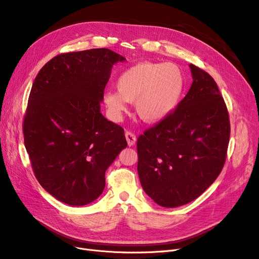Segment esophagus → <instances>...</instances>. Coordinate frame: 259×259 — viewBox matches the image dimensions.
<instances>
[{
    "label": "esophagus",
    "mask_w": 259,
    "mask_h": 259,
    "mask_svg": "<svg viewBox=\"0 0 259 259\" xmlns=\"http://www.w3.org/2000/svg\"><path fill=\"white\" fill-rule=\"evenodd\" d=\"M125 138H126L127 145L130 147L135 145V143H136V136H135V134H133L132 132H126V133H125Z\"/></svg>",
    "instance_id": "1"
}]
</instances>
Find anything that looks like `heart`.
<instances>
[{
    "instance_id": "b5f03b06",
    "label": "heart",
    "mask_w": 259,
    "mask_h": 259,
    "mask_svg": "<svg viewBox=\"0 0 259 259\" xmlns=\"http://www.w3.org/2000/svg\"><path fill=\"white\" fill-rule=\"evenodd\" d=\"M116 92L108 91L104 103L114 120L126 111V101L135 103L138 116L147 123L167 117L179 104L185 88L183 70L171 62L144 61L117 76Z\"/></svg>"
}]
</instances>
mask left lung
<instances>
[{"label":"left lung","instance_id":"left-lung-1","mask_svg":"<svg viewBox=\"0 0 259 259\" xmlns=\"http://www.w3.org/2000/svg\"><path fill=\"white\" fill-rule=\"evenodd\" d=\"M189 67L193 82L185 98L137 139L140 184L163 207L200 197L221 174L229 144V114L216 82Z\"/></svg>","mask_w":259,"mask_h":259}]
</instances>
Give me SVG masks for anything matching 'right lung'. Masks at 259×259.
Instances as JSON below:
<instances>
[{
	"label": "right lung",
	"instance_id": "add662e5",
	"mask_svg": "<svg viewBox=\"0 0 259 259\" xmlns=\"http://www.w3.org/2000/svg\"><path fill=\"white\" fill-rule=\"evenodd\" d=\"M125 58L108 49L60 54L31 89L22 131L37 182L72 206L96 200L105 173L123 148L124 130L100 113L112 66Z\"/></svg>",
	"mask_w": 259,
	"mask_h": 259
}]
</instances>
